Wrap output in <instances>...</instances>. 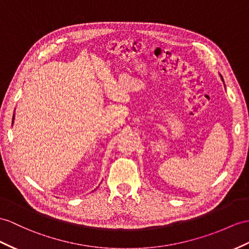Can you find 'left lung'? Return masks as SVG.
<instances>
[{
  "label": "left lung",
  "instance_id": "obj_1",
  "mask_svg": "<svg viewBox=\"0 0 249 249\" xmlns=\"http://www.w3.org/2000/svg\"><path fill=\"white\" fill-rule=\"evenodd\" d=\"M221 76V75H220ZM221 79H222V80H223V78H222V76H221ZM223 82H224V80H223ZM224 86H225V84H224Z\"/></svg>",
  "mask_w": 249,
  "mask_h": 249
}]
</instances>
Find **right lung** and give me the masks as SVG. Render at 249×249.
<instances>
[{
    "mask_svg": "<svg viewBox=\"0 0 249 249\" xmlns=\"http://www.w3.org/2000/svg\"><path fill=\"white\" fill-rule=\"evenodd\" d=\"M14 120H15V114H14V117H13V124H14Z\"/></svg>",
    "mask_w": 249,
    "mask_h": 249,
    "instance_id": "obj_1",
    "label": "right lung"
}]
</instances>
